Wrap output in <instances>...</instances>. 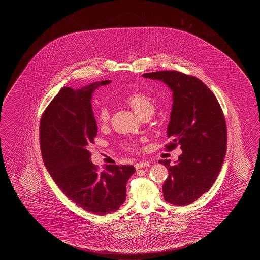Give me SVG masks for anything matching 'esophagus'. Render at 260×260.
Masks as SVG:
<instances>
[{
  "instance_id": "obj_1",
  "label": "esophagus",
  "mask_w": 260,
  "mask_h": 260,
  "mask_svg": "<svg viewBox=\"0 0 260 260\" xmlns=\"http://www.w3.org/2000/svg\"><path fill=\"white\" fill-rule=\"evenodd\" d=\"M150 165V163L147 161H140L138 163L135 164V168L136 169H141V168H145V167H148Z\"/></svg>"
}]
</instances>
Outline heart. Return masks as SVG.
Segmentation results:
<instances>
[{"mask_svg": "<svg viewBox=\"0 0 260 260\" xmlns=\"http://www.w3.org/2000/svg\"><path fill=\"white\" fill-rule=\"evenodd\" d=\"M126 102L139 117H142L144 115L151 116L156 108V104L154 100L149 95L142 92H135L128 95L126 98ZM109 118H110L109 110L106 107L100 108V110L97 113V120L101 124H105L108 122ZM126 146L128 149H132L136 147V144L129 143Z\"/></svg>", "mask_w": 260, "mask_h": 260, "instance_id": "obj_1", "label": "heart"}]
</instances>
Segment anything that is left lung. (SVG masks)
<instances>
[{
  "label": "left lung",
  "instance_id": "left-lung-1",
  "mask_svg": "<svg viewBox=\"0 0 260 260\" xmlns=\"http://www.w3.org/2000/svg\"><path fill=\"white\" fill-rule=\"evenodd\" d=\"M161 81L172 91V110L167 136L168 150L180 145L182 154L171 166L162 186L164 199L188 205L207 192L215 182L226 154L227 129L221 107L210 89L199 79L177 72L158 71L142 75Z\"/></svg>",
  "mask_w": 260,
  "mask_h": 260
}]
</instances>
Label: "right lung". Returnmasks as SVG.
<instances>
[{
	"label": "right lung",
	"instance_id": "1",
	"mask_svg": "<svg viewBox=\"0 0 260 260\" xmlns=\"http://www.w3.org/2000/svg\"><path fill=\"white\" fill-rule=\"evenodd\" d=\"M111 80L71 89L64 87L44 112L40 145L44 164L62 192L77 205L97 215L119 209L126 199V184L135 172L132 165H105L91 161L89 146L97 135L92 96Z\"/></svg>",
	"mask_w": 260,
	"mask_h": 260
}]
</instances>
